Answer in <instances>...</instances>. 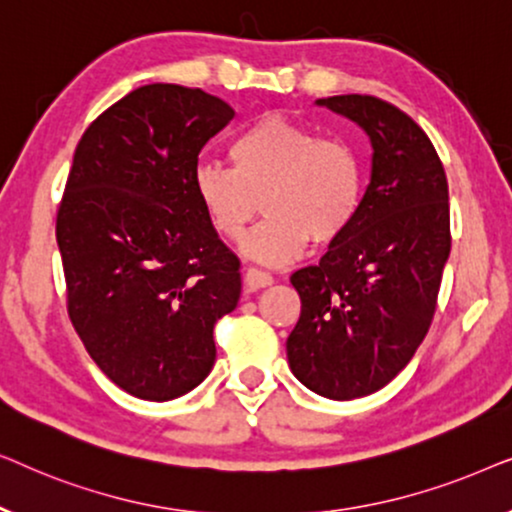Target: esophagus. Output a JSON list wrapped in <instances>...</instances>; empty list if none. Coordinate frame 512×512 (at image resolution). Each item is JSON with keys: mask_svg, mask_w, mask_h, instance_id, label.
Here are the masks:
<instances>
[{"mask_svg": "<svg viewBox=\"0 0 512 512\" xmlns=\"http://www.w3.org/2000/svg\"><path fill=\"white\" fill-rule=\"evenodd\" d=\"M270 284H272L270 272L258 270V268H247V270H244V286H247L249 291L263 289V286H270Z\"/></svg>", "mask_w": 512, "mask_h": 512, "instance_id": "34e87169", "label": "esophagus"}]
</instances>
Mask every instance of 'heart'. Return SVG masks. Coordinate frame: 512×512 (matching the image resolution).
I'll use <instances>...</instances> for the list:
<instances>
[{
    "instance_id": "obj_1",
    "label": "heart",
    "mask_w": 512,
    "mask_h": 512,
    "mask_svg": "<svg viewBox=\"0 0 512 512\" xmlns=\"http://www.w3.org/2000/svg\"><path fill=\"white\" fill-rule=\"evenodd\" d=\"M228 160L230 170L198 165L195 200L228 242L242 240L261 202L268 216L244 240V254L258 263H289L310 237L331 244L359 214L361 163L338 139H319L282 116H265L228 144Z\"/></svg>"
}]
</instances>
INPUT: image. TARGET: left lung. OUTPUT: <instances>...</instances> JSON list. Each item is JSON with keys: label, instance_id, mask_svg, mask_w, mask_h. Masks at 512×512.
I'll return each mask as SVG.
<instances>
[{"label": "left lung", "instance_id": "left-lung-1", "mask_svg": "<svg viewBox=\"0 0 512 512\" xmlns=\"http://www.w3.org/2000/svg\"><path fill=\"white\" fill-rule=\"evenodd\" d=\"M317 104L366 132L373 163L352 226L291 275L300 319L286 356L314 394L352 401L394 380L429 333L452 247L450 195L431 139L394 104L370 95Z\"/></svg>", "mask_w": 512, "mask_h": 512}]
</instances>
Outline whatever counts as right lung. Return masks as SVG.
Here are the masks:
<instances>
[{
    "instance_id": "add662e5",
    "label": "right lung",
    "mask_w": 512,
    "mask_h": 512,
    "mask_svg": "<svg viewBox=\"0 0 512 512\" xmlns=\"http://www.w3.org/2000/svg\"><path fill=\"white\" fill-rule=\"evenodd\" d=\"M233 116L205 90L151 83L74 151L55 223L69 319L97 368L144 401L205 380L214 324L240 300V261L193 193L198 153Z\"/></svg>"
}]
</instances>
